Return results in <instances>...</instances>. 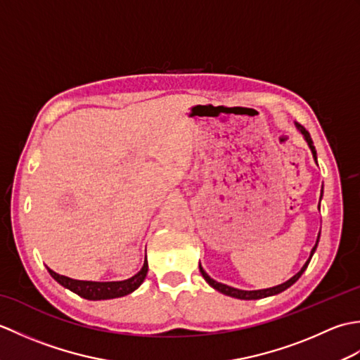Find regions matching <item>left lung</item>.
I'll return each instance as SVG.
<instances>
[{
	"mask_svg": "<svg viewBox=\"0 0 360 360\" xmlns=\"http://www.w3.org/2000/svg\"><path fill=\"white\" fill-rule=\"evenodd\" d=\"M297 128L300 129V133L304 136V139H307V142H308V145H309V148H311V151H312V155H314V159H317V158H316V148H314V143H312V139H311L309 133H308L307 129H304L302 125H298V124H297ZM319 209H320V205H319ZM317 243H319V238H317ZM317 243H316V246L312 248V250H311V257H312V254H314V252H316ZM311 257H309L308 262L303 264L302 269L298 271V272L294 275L292 278H289L288 281L281 283V285H278V286L267 288V289H259V290H241V289H235V288H231V286H227V285H223V283H218V281H215L213 278H210L207 274H205V271L202 269L201 264H200V271H201V274H202L204 280L207 281L209 285H210L213 289L219 290L221 294H226V295H229V297H235V298H241V300H257V298H264V297H269V295L280 294V292H283V290H285V289H288L289 286H292L294 283H295L298 278L302 277V274L304 272V269H307V267H308V264H309V262H311Z\"/></svg>",
	"mask_w": 360,
	"mask_h": 360,
	"instance_id": "8db88e82",
	"label": "left lung"
}]
</instances>
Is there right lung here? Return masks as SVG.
Wrapping results in <instances>:
<instances>
[{"instance_id": "add662e5", "label": "right lung", "mask_w": 360, "mask_h": 360, "mask_svg": "<svg viewBox=\"0 0 360 360\" xmlns=\"http://www.w3.org/2000/svg\"><path fill=\"white\" fill-rule=\"evenodd\" d=\"M51 277L58 281L60 285L68 288L72 292L77 295L86 298V300H108V298H117L131 294L134 289L142 285V281L147 277L148 272V263L147 258H145L142 269L137 272L134 277L124 280V281H82V280H72L70 277H65V275H60L48 269Z\"/></svg>"}]
</instances>
